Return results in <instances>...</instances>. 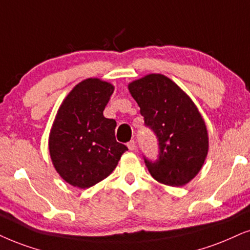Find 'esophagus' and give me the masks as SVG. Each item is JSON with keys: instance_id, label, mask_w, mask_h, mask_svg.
Returning <instances> with one entry per match:
<instances>
[{"instance_id": "1", "label": "esophagus", "mask_w": 250, "mask_h": 250, "mask_svg": "<svg viewBox=\"0 0 250 250\" xmlns=\"http://www.w3.org/2000/svg\"><path fill=\"white\" fill-rule=\"evenodd\" d=\"M127 146H128V148L130 151H132V150H135L136 148V143H135V141H130L129 142V143L127 144Z\"/></svg>"}]
</instances>
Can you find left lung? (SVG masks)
<instances>
[{"instance_id":"obj_1","label":"left lung","mask_w":250,"mask_h":250,"mask_svg":"<svg viewBox=\"0 0 250 250\" xmlns=\"http://www.w3.org/2000/svg\"><path fill=\"white\" fill-rule=\"evenodd\" d=\"M145 123L159 142V159L145 164L154 180L182 187L202 169L209 152V134L197 106L175 82L148 74L128 84Z\"/></svg>"}]
</instances>
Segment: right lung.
<instances>
[{
	"instance_id": "right-lung-1",
	"label": "right lung",
	"mask_w": 250,
	"mask_h": 250,
	"mask_svg": "<svg viewBox=\"0 0 250 250\" xmlns=\"http://www.w3.org/2000/svg\"><path fill=\"white\" fill-rule=\"evenodd\" d=\"M114 88L100 78H86L59 107L49 131V156L59 175L72 187L86 189L103 181L128 150L115 140V120L104 116Z\"/></svg>"
}]
</instances>
